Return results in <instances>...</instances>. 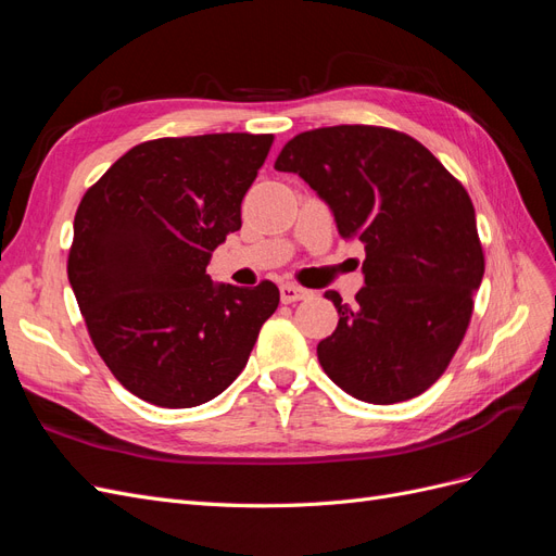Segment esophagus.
I'll list each match as a JSON object with an SVG mask.
<instances>
[{"instance_id": "34e87169", "label": "esophagus", "mask_w": 556, "mask_h": 556, "mask_svg": "<svg viewBox=\"0 0 556 556\" xmlns=\"http://www.w3.org/2000/svg\"><path fill=\"white\" fill-rule=\"evenodd\" d=\"M306 296H311V292L304 290V288H299V285H292V282L280 285L282 304H294V301H301V299H306Z\"/></svg>"}]
</instances>
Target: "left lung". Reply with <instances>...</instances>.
I'll list each match as a JSON object with an SVG mask.
<instances>
[{"instance_id":"1","label":"left lung","mask_w":556,"mask_h":556,"mask_svg":"<svg viewBox=\"0 0 556 556\" xmlns=\"http://www.w3.org/2000/svg\"><path fill=\"white\" fill-rule=\"evenodd\" d=\"M276 169L304 178L341 237L366 250L357 304L325 292L339 311L317 343L325 374L378 406L429 390L464 339L484 274L464 185L408 134L371 125L296 134Z\"/></svg>"}]
</instances>
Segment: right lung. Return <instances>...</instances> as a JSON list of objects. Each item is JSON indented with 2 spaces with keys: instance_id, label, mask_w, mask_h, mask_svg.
<instances>
[{
  "instance_id": "add662e5",
  "label": "right lung",
  "mask_w": 556,
  "mask_h": 556,
  "mask_svg": "<svg viewBox=\"0 0 556 556\" xmlns=\"http://www.w3.org/2000/svg\"><path fill=\"white\" fill-rule=\"evenodd\" d=\"M271 143L243 131L146 141L80 199L66 274L99 357L148 403L192 408L223 394L278 308L271 280L237 288L206 274L241 229Z\"/></svg>"
}]
</instances>
